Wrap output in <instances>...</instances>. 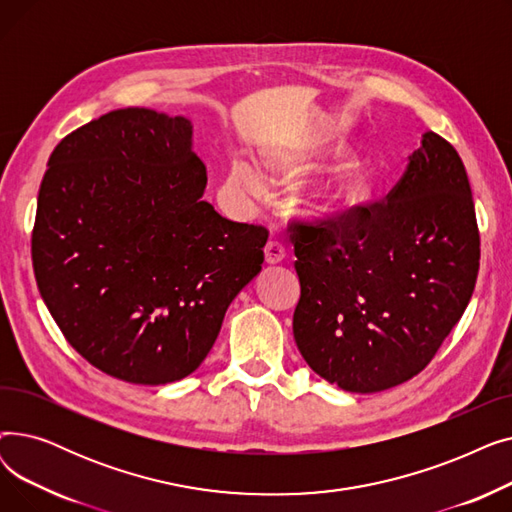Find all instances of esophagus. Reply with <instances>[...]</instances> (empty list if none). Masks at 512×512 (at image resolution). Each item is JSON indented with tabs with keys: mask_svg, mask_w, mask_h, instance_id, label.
I'll list each match as a JSON object with an SVG mask.
<instances>
[{
	"mask_svg": "<svg viewBox=\"0 0 512 512\" xmlns=\"http://www.w3.org/2000/svg\"><path fill=\"white\" fill-rule=\"evenodd\" d=\"M284 257H286V247L280 240L272 238L270 242H267L265 245V261L267 263H280V261H284Z\"/></svg>",
	"mask_w": 512,
	"mask_h": 512,
	"instance_id": "34e87169",
	"label": "esophagus"
}]
</instances>
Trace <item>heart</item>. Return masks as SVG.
<instances>
[{
  "mask_svg": "<svg viewBox=\"0 0 512 512\" xmlns=\"http://www.w3.org/2000/svg\"><path fill=\"white\" fill-rule=\"evenodd\" d=\"M315 151L313 147L301 145L278 151L267 159V168L282 176L301 174L311 166ZM230 193L245 205L257 203L265 197V180L263 176L247 161H234L228 174ZM367 182L355 166H346L326 178L309 184L301 195V209L311 218H334L348 207H353L365 197Z\"/></svg>",
  "mask_w": 512,
  "mask_h": 512,
  "instance_id": "heart-1",
  "label": "heart"
}]
</instances>
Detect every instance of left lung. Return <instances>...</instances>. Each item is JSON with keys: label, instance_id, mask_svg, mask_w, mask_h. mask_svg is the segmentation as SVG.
Returning <instances> with one entry per match:
<instances>
[{"label": "left lung", "instance_id": "1", "mask_svg": "<svg viewBox=\"0 0 512 512\" xmlns=\"http://www.w3.org/2000/svg\"><path fill=\"white\" fill-rule=\"evenodd\" d=\"M290 230L301 280L294 340L309 367L346 392L411 380L471 301L475 205L459 153L436 132L423 134L384 201Z\"/></svg>", "mask_w": 512, "mask_h": 512}]
</instances>
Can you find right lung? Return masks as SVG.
Returning <instances> with one entry per match:
<instances>
[{"instance_id": "obj_1", "label": "right lung", "mask_w": 512, "mask_h": 512, "mask_svg": "<svg viewBox=\"0 0 512 512\" xmlns=\"http://www.w3.org/2000/svg\"><path fill=\"white\" fill-rule=\"evenodd\" d=\"M191 139L182 116L116 110L58 143L39 188L41 297L80 357L130 384L193 373L261 272L270 232L201 199L207 170Z\"/></svg>"}]
</instances>
